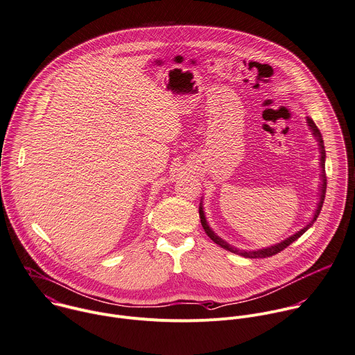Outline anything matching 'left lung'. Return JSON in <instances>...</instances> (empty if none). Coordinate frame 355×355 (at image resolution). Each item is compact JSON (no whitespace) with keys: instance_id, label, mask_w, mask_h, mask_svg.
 Here are the masks:
<instances>
[{"instance_id":"1","label":"left lung","mask_w":355,"mask_h":355,"mask_svg":"<svg viewBox=\"0 0 355 355\" xmlns=\"http://www.w3.org/2000/svg\"><path fill=\"white\" fill-rule=\"evenodd\" d=\"M306 125L312 133V136L315 137V140L318 141V150H319V168H320V173H319V179H320V184H319V201L316 204V209L313 211V216L312 219L309 220V223H306V226H304L302 229H300L298 232H295L294 234L286 237L284 240H282L280 243H276L273 245H269V247H265V248H258V250H240L232 244H229L226 240H223L222 237H219L214 230L212 227L208 225L207 222V218H205V212H204V207H202V201L200 202V219H201V225L205 230V233L209 236V239L216 243L218 245H220L222 248L230 251V252H234V254H239L241 257H245V258H266V257H272L277 252H280L282 250H284L287 245H290L293 241H295L298 237H301L312 225L313 222L316 220L320 209H322V205H323V200H324V193H326V175H324V159H326V153H324V146H323V140H322V135L319 132V129L316 128L315 122L312 121L311 116H306Z\"/></svg>"}]
</instances>
